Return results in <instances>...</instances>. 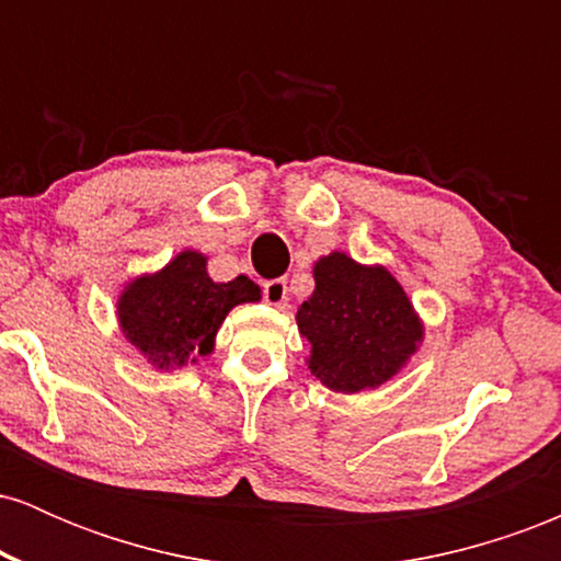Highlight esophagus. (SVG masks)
I'll list each match as a JSON object with an SVG mask.
<instances>
[{
	"label": "esophagus",
	"mask_w": 561,
	"mask_h": 561,
	"mask_svg": "<svg viewBox=\"0 0 561 561\" xmlns=\"http://www.w3.org/2000/svg\"><path fill=\"white\" fill-rule=\"evenodd\" d=\"M287 298V282L285 279H268L263 282V300L272 306H282Z\"/></svg>",
	"instance_id": "esophagus-1"
}]
</instances>
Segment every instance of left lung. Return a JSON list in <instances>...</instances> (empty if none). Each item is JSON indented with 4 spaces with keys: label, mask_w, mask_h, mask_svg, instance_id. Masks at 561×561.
Here are the masks:
<instances>
[{
    "label": "left lung",
    "mask_w": 561,
    "mask_h": 561,
    "mask_svg": "<svg viewBox=\"0 0 561 561\" xmlns=\"http://www.w3.org/2000/svg\"><path fill=\"white\" fill-rule=\"evenodd\" d=\"M313 279L317 289L295 317L311 343V375L337 392L377 388L398 375L420 345L422 324L396 276L332 253L313 266Z\"/></svg>",
    "instance_id": "obj_1"
}]
</instances>
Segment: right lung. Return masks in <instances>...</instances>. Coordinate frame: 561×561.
<instances>
[{
  "label": "right lung",
  "instance_id": "obj_1",
  "mask_svg": "<svg viewBox=\"0 0 561 561\" xmlns=\"http://www.w3.org/2000/svg\"><path fill=\"white\" fill-rule=\"evenodd\" d=\"M205 261L195 250H184L163 272L139 276L121 295V330L158 369L208 356L231 308L261 300L259 285L248 276L214 282Z\"/></svg>",
  "mask_w": 561,
  "mask_h": 561
}]
</instances>
